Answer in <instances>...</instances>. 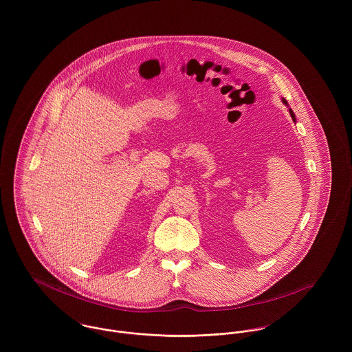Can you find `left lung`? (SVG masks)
Here are the masks:
<instances>
[{
    "label": "left lung",
    "instance_id": "8db88e82",
    "mask_svg": "<svg viewBox=\"0 0 352 352\" xmlns=\"http://www.w3.org/2000/svg\"><path fill=\"white\" fill-rule=\"evenodd\" d=\"M283 102H285V104H287V101L285 100V99H283ZM290 115H292V118H293V120H296V115H294V112H293V111H292V109H290Z\"/></svg>",
    "mask_w": 352,
    "mask_h": 352
}]
</instances>
